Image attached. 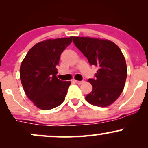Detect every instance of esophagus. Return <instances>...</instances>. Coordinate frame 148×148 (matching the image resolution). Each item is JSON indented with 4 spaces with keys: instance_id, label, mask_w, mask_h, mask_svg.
Listing matches in <instances>:
<instances>
[{
    "instance_id": "obj_1",
    "label": "esophagus",
    "mask_w": 148,
    "mask_h": 148,
    "mask_svg": "<svg viewBox=\"0 0 148 148\" xmlns=\"http://www.w3.org/2000/svg\"><path fill=\"white\" fill-rule=\"evenodd\" d=\"M74 82L78 85H81V84H84V81H76V80H74Z\"/></svg>"
}]
</instances>
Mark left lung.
Here are the masks:
<instances>
[{
	"instance_id": "1",
	"label": "left lung",
	"mask_w": 148,
	"mask_h": 148,
	"mask_svg": "<svg viewBox=\"0 0 148 148\" xmlns=\"http://www.w3.org/2000/svg\"><path fill=\"white\" fill-rule=\"evenodd\" d=\"M73 42L90 65L99 67L94 79L88 80L92 90L86 99L95 106H109L123 92L127 79L126 61L121 50L109 40L74 37Z\"/></svg>"
}]
</instances>
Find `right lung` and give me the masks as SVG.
<instances>
[{"instance_id":"add662e5","label":"right lung","mask_w":148,"mask_h":148,"mask_svg":"<svg viewBox=\"0 0 148 148\" xmlns=\"http://www.w3.org/2000/svg\"><path fill=\"white\" fill-rule=\"evenodd\" d=\"M72 37L41 42L33 46L20 67V79L25 95L37 108L50 110L63 102L70 81L59 80L56 66Z\"/></svg>"}]
</instances>
